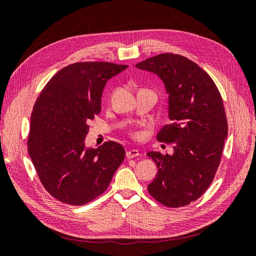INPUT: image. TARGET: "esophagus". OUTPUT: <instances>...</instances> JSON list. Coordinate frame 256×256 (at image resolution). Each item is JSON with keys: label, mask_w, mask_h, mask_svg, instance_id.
<instances>
[{"label": "esophagus", "mask_w": 256, "mask_h": 256, "mask_svg": "<svg viewBox=\"0 0 256 256\" xmlns=\"http://www.w3.org/2000/svg\"><path fill=\"white\" fill-rule=\"evenodd\" d=\"M138 150H129L127 152H126V157L128 159H132V158H136L138 156Z\"/></svg>", "instance_id": "esophagus-1"}]
</instances>
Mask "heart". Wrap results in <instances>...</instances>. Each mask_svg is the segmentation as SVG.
<instances>
[{"instance_id":"b5f03b06","label":"heart","mask_w":256,"mask_h":256,"mask_svg":"<svg viewBox=\"0 0 256 256\" xmlns=\"http://www.w3.org/2000/svg\"><path fill=\"white\" fill-rule=\"evenodd\" d=\"M131 136H132L134 138H138V136H140V134H138V132H134V134H131Z\"/></svg>"}]
</instances>
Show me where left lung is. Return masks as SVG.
<instances>
[{
  "mask_svg": "<svg viewBox=\"0 0 256 256\" xmlns=\"http://www.w3.org/2000/svg\"><path fill=\"white\" fill-rule=\"evenodd\" d=\"M157 74L168 95V118L157 140L173 144V154L150 152L157 164L150 194L177 208L194 202L208 189L219 168L228 138V120L216 85L194 62L162 53L136 65Z\"/></svg>",
  "mask_w": 256,
  "mask_h": 256,
  "instance_id": "8db88e82",
  "label": "left lung"
}]
</instances>
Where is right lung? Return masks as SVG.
Here are the masks:
<instances>
[{
  "label": "right lung",
  "instance_id": "obj_1",
  "mask_svg": "<svg viewBox=\"0 0 256 256\" xmlns=\"http://www.w3.org/2000/svg\"><path fill=\"white\" fill-rule=\"evenodd\" d=\"M127 65L80 62L54 74L37 98L30 115L28 154L50 194L69 205H84L106 190L125 159L113 141L85 146L88 122L102 111L108 80Z\"/></svg>",
  "mask_w": 256,
  "mask_h": 256
}]
</instances>
